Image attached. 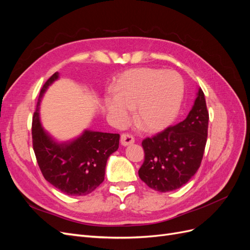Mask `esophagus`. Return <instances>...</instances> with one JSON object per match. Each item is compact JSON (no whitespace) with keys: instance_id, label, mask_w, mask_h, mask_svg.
Returning <instances> with one entry per match:
<instances>
[{"instance_id":"esophagus-1","label":"esophagus","mask_w":250,"mask_h":250,"mask_svg":"<svg viewBox=\"0 0 250 250\" xmlns=\"http://www.w3.org/2000/svg\"><path fill=\"white\" fill-rule=\"evenodd\" d=\"M133 143H134V138L131 134L123 133L122 135H121V144H122L123 146L131 145V144H133Z\"/></svg>"}]
</instances>
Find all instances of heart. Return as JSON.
Segmentation results:
<instances>
[{
  "instance_id": "1",
  "label": "heart",
  "mask_w": 250,
  "mask_h": 250,
  "mask_svg": "<svg viewBox=\"0 0 250 250\" xmlns=\"http://www.w3.org/2000/svg\"><path fill=\"white\" fill-rule=\"evenodd\" d=\"M113 92L115 96L105 97L104 104L118 124L127 122L133 109L134 121L143 129L158 131L177 117L185 84L176 72L142 67L125 72Z\"/></svg>"
}]
</instances>
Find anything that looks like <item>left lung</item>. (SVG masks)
<instances>
[{
	"label": "left lung",
	"instance_id": "8db88e82",
	"mask_svg": "<svg viewBox=\"0 0 250 250\" xmlns=\"http://www.w3.org/2000/svg\"><path fill=\"white\" fill-rule=\"evenodd\" d=\"M208 128L206 98L198 88L193 107L183 122L142 142L145 160L139 170L140 178L163 193L186 185L200 167Z\"/></svg>",
	"mask_w": 250,
	"mask_h": 250
}]
</instances>
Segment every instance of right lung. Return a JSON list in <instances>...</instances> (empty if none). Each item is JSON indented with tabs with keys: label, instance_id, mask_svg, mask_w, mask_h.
Here are the masks:
<instances>
[{
	"label": "right lung",
	"instance_id": "add662e5",
	"mask_svg": "<svg viewBox=\"0 0 250 250\" xmlns=\"http://www.w3.org/2000/svg\"><path fill=\"white\" fill-rule=\"evenodd\" d=\"M58 77L57 72L53 74L41 89L32 120L33 150L44 179L66 195L84 196L103 183L108 157L119 148L120 134L84 130L71 142L52 139L41 124L40 103Z\"/></svg>",
	"mask_w": 250,
	"mask_h": 250
}]
</instances>
